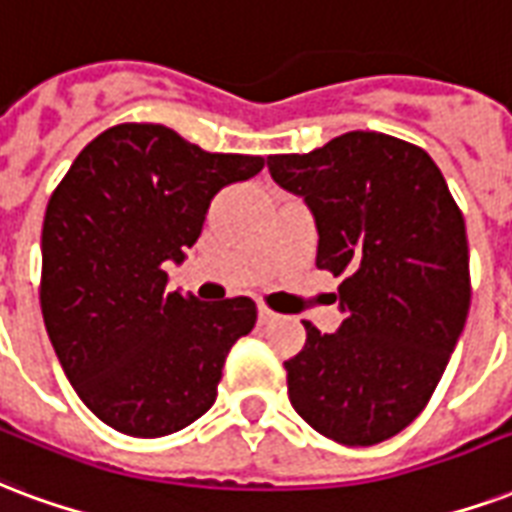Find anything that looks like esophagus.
Returning <instances> with one entry per match:
<instances>
[{
    "label": "esophagus",
    "instance_id": "34e87169",
    "mask_svg": "<svg viewBox=\"0 0 512 512\" xmlns=\"http://www.w3.org/2000/svg\"><path fill=\"white\" fill-rule=\"evenodd\" d=\"M274 317H276V314L271 312V309H266V306H260V309H257V320H260V323H263V325L271 323Z\"/></svg>",
    "mask_w": 512,
    "mask_h": 512
}]
</instances>
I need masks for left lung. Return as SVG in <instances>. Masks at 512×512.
I'll return each mask as SVG.
<instances>
[{
  "label": "left lung",
  "instance_id": "1",
  "mask_svg": "<svg viewBox=\"0 0 512 512\" xmlns=\"http://www.w3.org/2000/svg\"><path fill=\"white\" fill-rule=\"evenodd\" d=\"M271 179L312 208L317 268L342 276L344 323L285 361L295 412L363 448L396 437L442 380L469 312L461 208L426 151L382 132H344L309 154H271Z\"/></svg>",
  "mask_w": 512,
  "mask_h": 512
}]
</instances>
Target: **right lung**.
Segmentation results:
<instances>
[{"mask_svg":"<svg viewBox=\"0 0 512 512\" xmlns=\"http://www.w3.org/2000/svg\"><path fill=\"white\" fill-rule=\"evenodd\" d=\"M263 157L211 154L162 124H116L75 157L48 200L40 306L67 380L130 437L181 431L217 399L230 347L252 331V298L203 304L170 293L219 189Z\"/></svg>","mask_w":512,"mask_h":512,"instance_id":"right-lung-1","label":"right lung"}]
</instances>
